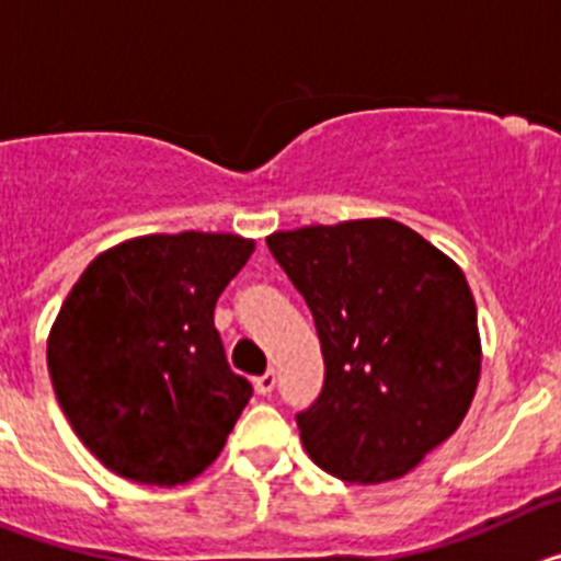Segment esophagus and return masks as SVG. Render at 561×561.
I'll return each instance as SVG.
<instances>
[{"label": "esophagus", "instance_id": "34e87169", "mask_svg": "<svg viewBox=\"0 0 561 561\" xmlns=\"http://www.w3.org/2000/svg\"><path fill=\"white\" fill-rule=\"evenodd\" d=\"M255 390L261 396H270L275 390V370H266L264 376H257L255 379Z\"/></svg>", "mask_w": 561, "mask_h": 561}]
</instances>
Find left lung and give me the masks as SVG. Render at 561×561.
Here are the masks:
<instances>
[{
	"instance_id": "left-lung-1",
	"label": "left lung",
	"mask_w": 561,
	"mask_h": 561,
	"mask_svg": "<svg viewBox=\"0 0 561 561\" xmlns=\"http://www.w3.org/2000/svg\"><path fill=\"white\" fill-rule=\"evenodd\" d=\"M266 244L323 348V390L297 413L306 453L348 483L404 478L460 427L478 390V309L463 272L393 219L272 232Z\"/></svg>"
}]
</instances>
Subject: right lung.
<instances>
[{
	"mask_svg": "<svg viewBox=\"0 0 561 561\" xmlns=\"http://www.w3.org/2000/svg\"><path fill=\"white\" fill-rule=\"evenodd\" d=\"M255 241L230 232L140 236L101 252L47 340L58 404L121 478L187 483L225 449L252 385L232 374L216 300Z\"/></svg>",
	"mask_w": 561,
	"mask_h": 561,
	"instance_id": "1",
	"label": "right lung"
}]
</instances>
